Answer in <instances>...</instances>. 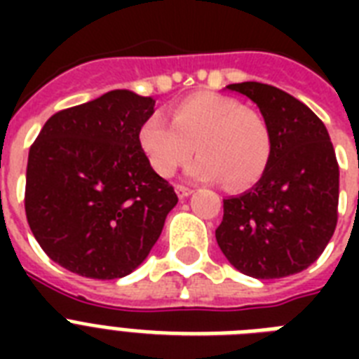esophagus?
Returning <instances> with one entry per match:
<instances>
[{"instance_id":"esophagus-1","label":"esophagus","mask_w":359,"mask_h":359,"mask_svg":"<svg viewBox=\"0 0 359 359\" xmlns=\"http://www.w3.org/2000/svg\"><path fill=\"white\" fill-rule=\"evenodd\" d=\"M175 191H177V196H179V199H186V197L190 196L191 188H188V186H182V184H177L175 186Z\"/></svg>"}]
</instances>
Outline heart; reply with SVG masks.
<instances>
[{"instance_id": "b5f03b06", "label": "heart", "mask_w": 359, "mask_h": 359, "mask_svg": "<svg viewBox=\"0 0 359 359\" xmlns=\"http://www.w3.org/2000/svg\"><path fill=\"white\" fill-rule=\"evenodd\" d=\"M141 151L160 177L184 165L196 180L225 179L231 190H245L266 171L272 137L266 121L238 100L216 93H196L173 108L171 123L160 114L147 117L137 132Z\"/></svg>"}]
</instances>
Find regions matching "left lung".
Here are the masks:
<instances>
[{
  "label": "left lung",
  "instance_id": "left-lung-1",
  "mask_svg": "<svg viewBox=\"0 0 359 359\" xmlns=\"http://www.w3.org/2000/svg\"><path fill=\"white\" fill-rule=\"evenodd\" d=\"M257 104L272 137L266 171L251 190L224 199L216 240L227 261L257 279L311 266L337 225L339 165L324 123L278 87L227 86Z\"/></svg>",
  "mask_w": 359,
  "mask_h": 359
}]
</instances>
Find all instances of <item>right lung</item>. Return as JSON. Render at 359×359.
Wrapping results in <instances>:
<instances>
[{"label":"right lung","instance_id":"1","mask_svg":"<svg viewBox=\"0 0 359 359\" xmlns=\"http://www.w3.org/2000/svg\"><path fill=\"white\" fill-rule=\"evenodd\" d=\"M154 102L115 89L52 115L31 145L25 216L59 266L91 279L124 278L160 238L179 197L137 140Z\"/></svg>","mask_w":359,"mask_h":359}]
</instances>
